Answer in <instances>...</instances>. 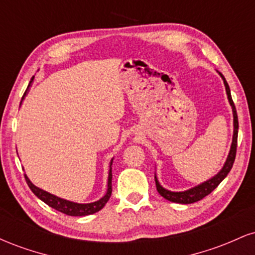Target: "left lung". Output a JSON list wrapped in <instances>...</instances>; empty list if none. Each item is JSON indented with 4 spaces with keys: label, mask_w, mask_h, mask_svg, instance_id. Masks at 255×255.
Returning <instances> with one entry per match:
<instances>
[{
    "label": "left lung",
    "mask_w": 255,
    "mask_h": 255,
    "mask_svg": "<svg viewBox=\"0 0 255 255\" xmlns=\"http://www.w3.org/2000/svg\"><path fill=\"white\" fill-rule=\"evenodd\" d=\"M221 74V73H219ZM221 77L223 78L224 80V85H225V90H227V95H228V99H229L230 105L233 107V113H234V136H233V144H231V148L229 152V156L227 158V162L223 166L221 171L216 175L215 177L211 178V180L206 181V182L199 184L198 187H194V188L189 189V191L186 192H170L166 191V189L163 188L160 186L159 182L157 181V178L154 177V181H156V187L157 191L162 195L163 198L166 199V200L171 201V203H177V204H192V203H197V201L204 199L206 195H209L216 187L218 186L222 181L227 177V175L229 174L231 168H233L234 162H235V157H236V147H238V133H239V120H238V113H236V108L235 104H234L233 98H231L230 95V89L229 85H228L227 80H225L223 75L221 74Z\"/></svg>",
    "instance_id": "1"
}]
</instances>
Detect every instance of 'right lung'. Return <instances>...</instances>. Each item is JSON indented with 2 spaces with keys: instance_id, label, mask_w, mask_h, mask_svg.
Returning a JSON list of instances; mask_svg holds the SVG:
<instances>
[{
  "instance_id": "add662e5",
  "label": "right lung",
  "mask_w": 255,
  "mask_h": 255,
  "mask_svg": "<svg viewBox=\"0 0 255 255\" xmlns=\"http://www.w3.org/2000/svg\"><path fill=\"white\" fill-rule=\"evenodd\" d=\"M33 78L31 79L30 85L32 83V80H33ZM30 85H28V87H30ZM27 90L25 91L24 96H22V99H24L26 93H27ZM110 164H113V160H111ZM111 178H113V174H111V169H110L109 180H108V192L103 198L99 199L98 201H95V203H91V204H77V203H72V201L63 200V199L55 197V195L50 194V193L38 188V187L34 186V184L28 180V177L25 175L26 183H27V186L30 187V189L34 193L36 197L39 198L40 200L44 201L46 205H49V206L52 207V209L57 210V211L62 212L64 215H68V216H87V215H92V213L98 212L99 210L103 209L104 205L107 204L108 200L110 199L111 191H113V188H111Z\"/></svg>"
}]
</instances>
